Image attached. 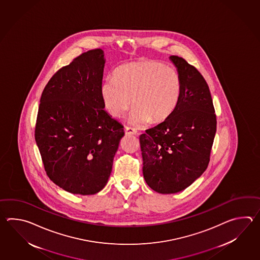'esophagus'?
I'll use <instances>...</instances> for the list:
<instances>
[{"label": "esophagus", "instance_id": "1", "mask_svg": "<svg viewBox=\"0 0 260 260\" xmlns=\"http://www.w3.org/2000/svg\"><path fill=\"white\" fill-rule=\"evenodd\" d=\"M125 134L126 135H138V131L135 128L125 127Z\"/></svg>", "mask_w": 260, "mask_h": 260}]
</instances>
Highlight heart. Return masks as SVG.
I'll list each match as a JSON object with an SVG mask.
<instances>
[{"label":"heart","mask_w":260,"mask_h":260,"mask_svg":"<svg viewBox=\"0 0 260 260\" xmlns=\"http://www.w3.org/2000/svg\"><path fill=\"white\" fill-rule=\"evenodd\" d=\"M182 88V78L176 68L159 61H138L119 67L114 77L107 78L101 85V98L113 116L122 117L133 100V124L160 123L176 111Z\"/></svg>","instance_id":"obj_1"}]
</instances>
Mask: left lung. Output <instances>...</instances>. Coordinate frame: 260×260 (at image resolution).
<instances>
[{
    "mask_svg": "<svg viewBox=\"0 0 260 260\" xmlns=\"http://www.w3.org/2000/svg\"><path fill=\"white\" fill-rule=\"evenodd\" d=\"M182 78L181 98L168 120L139 137L143 176L149 188L162 194L188 188L210 160L216 116L205 78L183 57L171 55Z\"/></svg>",
    "mask_w": 260,
    "mask_h": 260,
    "instance_id": "obj_1",
    "label": "left lung"
}]
</instances>
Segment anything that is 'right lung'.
I'll use <instances>...</instances> for the list:
<instances>
[{
    "label": "right lung",
    "instance_id": "add662e5",
    "mask_svg": "<svg viewBox=\"0 0 260 260\" xmlns=\"http://www.w3.org/2000/svg\"><path fill=\"white\" fill-rule=\"evenodd\" d=\"M101 49L89 50L62 67L45 85L35 140L50 179L71 193L92 195L104 188L123 126L101 98Z\"/></svg>",
    "mask_w": 260,
    "mask_h": 260
}]
</instances>
